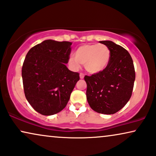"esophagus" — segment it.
<instances>
[{"label": "esophagus", "mask_w": 156, "mask_h": 156, "mask_svg": "<svg viewBox=\"0 0 156 156\" xmlns=\"http://www.w3.org/2000/svg\"><path fill=\"white\" fill-rule=\"evenodd\" d=\"M80 79H84V74H83V73H82V72H81V73L80 74Z\"/></svg>", "instance_id": "34e87169"}]
</instances>
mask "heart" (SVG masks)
<instances>
[{
  "instance_id": "b5f03b06",
  "label": "heart",
  "mask_w": 156,
  "mask_h": 156,
  "mask_svg": "<svg viewBox=\"0 0 156 156\" xmlns=\"http://www.w3.org/2000/svg\"><path fill=\"white\" fill-rule=\"evenodd\" d=\"M110 57V50L105 44H84L75 51L74 57L69 59V65L74 69H80V64L84 65L87 72L96 74L107 67Z\"/></svg>"
}]
</instances>
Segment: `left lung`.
I'll list each match as a JSON object with an SVG mask.
<instances>
[{"instance_id": "obj_1", "label": "left lung", "mask_w": 156, "mask_h": 156, "mask_svg": "<svg viewBox=\"0 0 156 156\" xmlns=\"http://www.w3.org/2000/svg\"><path fill=\"white\" fill-rule=\"evenodd\" d=\"M111 52L107 67L102 72L86 75L87 99L94 111L113 114L121 110L131 98L136 78L135 69L129 52L112 41H100Z\"/></svg>"}]
</instances>
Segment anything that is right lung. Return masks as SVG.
<instances>
[{
    "instance_id": "obj_1",
    "label": "right lung",
    "mask_w": 156,
    "mask_h": 156,
    "mask_svg": "<svg viewBox=\"0 0 156 156\" xmlns=\"http://www.w3.org/2000/svg\"><path fill=\"white\" fill-rule=\"evenodd\" d=\"M72 42L44 40L28 51L22 67L25 97L40 114L50 116L65 108L80 80L68 69Z\"/></svg>"
}]
</instances>
